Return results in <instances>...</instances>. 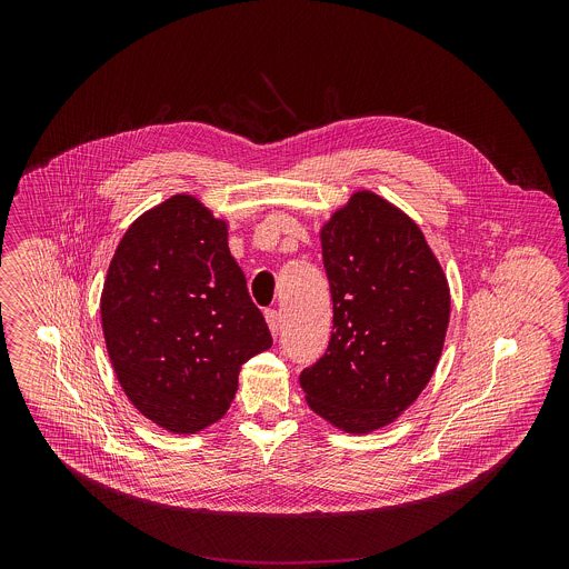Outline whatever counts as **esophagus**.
Here are the masks:
<instances>
[{
  "label": "esophagus",
  "instance_id": "obj_1",
  "mask_svg": "<svg viewBox=\"0 0 569 569\" xmlns=\"http://www.w3.org/2000/svg\"><path fill=\"white\" fill-rule=\"evenodd\" d=\"M266 321H268V327H270V333L279 336V331H281V315H279V310H266Z\"/></svg>",
  "mask_w": 569,
  "mask_h": 569
}]
</instances>
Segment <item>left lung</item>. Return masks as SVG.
<instances>
[{
    "instance_id": "1",
    "label": "left lung",
    "mask_w": 569,
    "mask_h": 569,
    "mask_svg": "<svg viewBox=\"0 0 569 569\" xmlns=\"http://www.w3.org/2000/svg\"><path fill=\"white\" fill-rule=\"evenodd\" d=\"M319 240L333 333L299 382L315 415L367 435L393 423L430 382L450 288L419 224L373 191H356L323 222Z\"/></svg>"
}]
</instances>
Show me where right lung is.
<instances>
[{"label": "right lung", "mask_w": 569, "mask_h": 569, "mask_svg": "<svg viewBox=\"0 0 569 569\" xmlns=\"http://www.w3.org/2000/svg\"><path fill=\"white\" fill-rule=\"evenodd\" d=\"M101 323L128 400L176 435L220 421L240 365L272 347L229 254L227 222L189 193L128 227L103 283Z\"/></svg>", "instance_id": "right-lung-1"}]
</instances>
